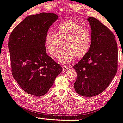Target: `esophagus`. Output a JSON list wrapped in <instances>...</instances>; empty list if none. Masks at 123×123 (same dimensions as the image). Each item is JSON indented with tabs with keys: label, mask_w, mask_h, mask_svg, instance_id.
Here are the masks:
<instances>
[{
	"label": "esophagus",
	"mask_w": 123,
	"mask_h": 123,
	"mask_svg": "<svg viewBox=\"0 0 123 123\" xmlns=\"http://www.w3.org/2000/svg\"><path fill=\"white\" fill-rule=\"evenodd\" d=\"M63 71H66V70L69 69V68H71V67L70 66H63Z\"/></svg>",
	"instance_id": "esophagus-1"
}]
</instances>
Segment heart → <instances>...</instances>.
<instances>
[{"label": "heart", "instance_id": "b5f03b06", "mask_svg": "<svg viewBox=\"0 0 123 123\" xmlns=\"http://www.w3.org/2000/svg\"><path fill=\"white\" fill-rule=\"evenodd\" d=\"M63 42L66 48L58 53L57 59L65 63L87 54L91 43V32L80 23L67 20L56 26L55 33L47 32L45 37V48L50 55L55 56L62 47Z\"/></svg>", "mask_w": 123, "mask_h": 123}]
</instances>
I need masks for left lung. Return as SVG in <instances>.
<instances>
[{"label":"left lung","instance_id":"1","mask_svg":"<svg viewBox=\"0 0 123 123\" xmlns=\"http://www.w3.org/2000/svg\"><path fill=\"white\" fill-rule=\"evenodd\" d=\"M91 28L88 52L74 68L77 74L74 89L78 94L92 97L103 92L117 72L118 46L115 35L98 20L87 18Z\"/></svg>","mask_w":123,"mask_h":123}]
</instances>
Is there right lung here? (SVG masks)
<instances>
[{"instance_id":"1","label":"right lung","mask_w":123,"mask_h":123,"mask_svg":"<svg viewBox=\"0 0 123 123\" xmlns=\"http://www.w3.org/2000/svg\"><path fill=\"white\" fill-rule=\"evenodd\" d=\"M58 18L54 13L29 16L15 28L8 42L14 78L26 93L41 97L62 72L60 65L48 55L45 37Z\"/></svg>"}]
</instances>
